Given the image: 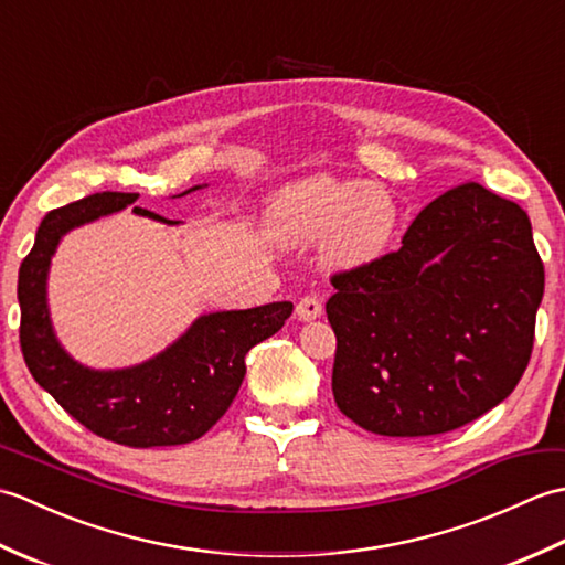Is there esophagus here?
Here are the masks:
<instances>
[{
    "label": "esophagus",
    "mask_w": 565,
    "mask_h": 565,
    "mask_svg": "<svg viewBox=\"0 0 565 565\" xmlns=\"http://www.w3.org/2000/svg\"><path fill=\"white\" fill-rule=\"evenodd\" d=\"M322 313V303L318 296H303L301 301L296 303V316L301 320H316Z\"/></svg>",
    "instance_id": "34e87169"
}]
</instances>
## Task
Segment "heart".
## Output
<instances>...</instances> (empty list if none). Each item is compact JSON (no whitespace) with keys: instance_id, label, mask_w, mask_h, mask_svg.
I'll use <instances>...</instances> for the list:
<instances>
[{"instance_id":"1","label":"heart","mask_w":565,"mask_h":565,"mask_svg":"<svg viewBox=\"0 0 565 565\" xmlns=\"http://www.w3.org/2000/svg\"><path fill=\"white\" fill-rule=\"evenodd\" d=\"M398 218V203L388 189L354 179L313 177L276 199L271 225L286 243L326 237V257L334 267H364L386 252Z\"/></svg>"}]
</instances>
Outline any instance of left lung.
Returning <instances> with one entry per match:
<instances>
[{
	"mask_svg": "<svg viewBox=\"0 0 565 565\" xmlns=\"http://www.w3.org/2000/svg\"><path fill=\"white\" fill-rule=\"evenodd\" d=\"M330 281L334 403L374 435L459 429L530 364L544 262L526 213L481 184L437 196L401 249Z\"/></svg>",
	"mask_w": 565,
	"mask_h": 565,
	"instance_id": "left-lung-1",
	"label": "left lung"
}]
</instances>
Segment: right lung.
Returning <instances> with one entry per match:
<instances>
[{
	"mask_svg": "<svg viewBox=\"0 0 565 565\" xmlns=\"http://www.w3.org/2000/svg\"><path fill=\"white\" fill-rule=\"evenodd\" d=\"M136 199L138 194L102 191L45 215L19 267V342L39 386L94 435L136 449L172 447L199 439L218 423L245 379V354L279 332L294 306L281 301L201 316L170 350L134 369L92 371L72 362L47 318L51 257L70 227L121 211ZM134 211L164 221L146 209Z\"/></svg>",
	"mask_w": 565,
	"mask_h": 565,
	"instance_id": "1",
	"label": "right lung"
}]
</instances>
